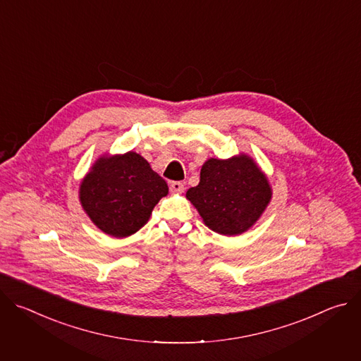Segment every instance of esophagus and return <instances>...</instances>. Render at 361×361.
<instances>
[{
  "label": "esophagus",
  "instance_id": "esophagus-1",
  "mask_svg": "<svg viewBox=\"0 0 361 361\" xmlns=\"http://www.w3.org/2000/svg\"><path fill=\"white\" fill-rule=\"evenodd\" d=\"M170 190H171L173 192H183V191H184V183H181V181H173V183L170 184Z\"/></svg>",
  "mask_w": 361,
  "mask_h": 361
}]
</instances>
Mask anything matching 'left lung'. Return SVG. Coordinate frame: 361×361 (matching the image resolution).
<instances>
[{
	"instance_id": "obj_1",
	"label": "left lung",
	"mask_w": 361,
	"mask_h": 361,
	"mask_svg": "<svg viewBox=\"0 0 361 361\" xmlns=\"http://www.w3.org/2000/svg\"><path fill=\"white\" fill-rule=\"evenodd\" d=\"M271 195L266 174L247 154L209 159L201 167L198 185L185 194L204 224L223 235H237L252 227Z\"/></svg>"
}]
</instances>
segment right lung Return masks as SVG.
<instances>
[{
  "mask_svg": "<svg viewBox=\"0 0 361 361\" xmlns=\"http://www.w3.org/2000/svg\"><path fill=\"white\" fill-rule=\"evenodd\" d=\"M80 202L91 221L121 238L147 224L156 204L169 194L167 183L134 151L99 157L80 184Z\"/></svg>",
  "mask_w": 361,
  "mask_h": 361,
  "instance_id": "1",
  "label": "right lung"
}]
</instances>
